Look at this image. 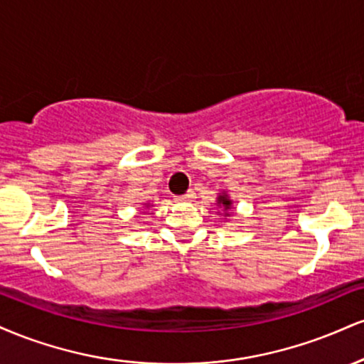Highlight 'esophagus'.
<instances>
[{"label": "esophagus", "mask_w": 364, "mask_h": 364, "mask_svg": "<svg viewBox=\"0 0 364 364\" xmlns=\"http://www.w3.org/2000/svg\"><path fill=\"white\" fill-rule=\"evenodd\" d=\"M195 198V193L193 191H188V193H185V195H181V196H178L176 200H179V202H191V200Z\"/></svg>", "instance_id": "34e87169"}]
</instances>
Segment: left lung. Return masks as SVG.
<instances>
[{
    "label": "left lung",
    "instance_id": "left-lung-1",
    "mask_svg": "<svg viewBox=\"0 0 364 364\" xmlns=\"http://www.w3.org/2000/svg\"><path fill=\"white\" fill-rule=\"evenodd\" d=\"M215 205L220 208L219 215H223V219H228V217H231L232 214H235V203H232L231 196L225 193V191H220V193H217Z\"/></svg>",
    "mask_w": 364,
    "mask_h": 364
}]
</instances>
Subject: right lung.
Here are the masks:
<instances>
[{"label": "right lung", "instance_id": "1", "mask_svg": "<svg viewBox=\"0 0 364 364\" xmlns=\"http://www.w3.org/2000/svg\"><path fill=\"white\" fill-rule=\"evenodd\" d=\"M141 205H144L145 208H149V207H150V203H141Z\"/></svg>", "mask_w": 364, "mask_h": 364}]
</instances>
